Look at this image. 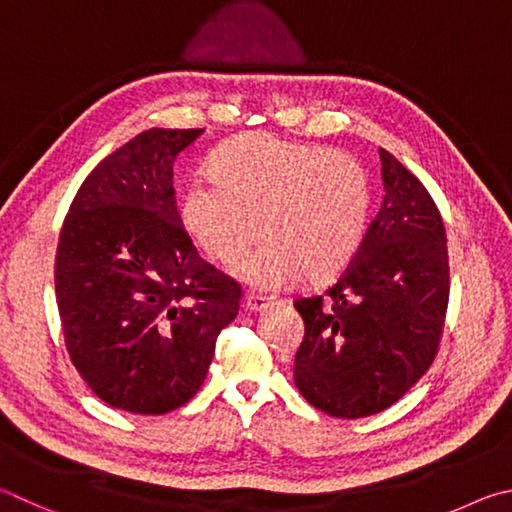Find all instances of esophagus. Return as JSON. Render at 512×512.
Returning a JSON list of instances; mask_svg holds the SVG:
<instances>
[{
    "instance_id": "obj_1",
    "label": "esophagus",
    "mask_w": 512,
    "mask_h": 512,
    "mask_svg": "<svg viewBox=\"0 0 512 512\" xmlns=\"http://www.w3.org/2000/svg\"><path fill=\"white\" fill-rule=\"evenodd\" d=\"M267 306H270V299L256 297V294H249V297H245V303H242V308L247 312H261Z\"/></svg>"
}]
</instances>
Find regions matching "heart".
<instances>
[{
    "label": "heart",
    "mask_w": 512,
    "mask_h": 512,
    "mask_svg": "<svg viewBox=\"0 0 512 512\" xmlns=\"http://www.w3.org/2000/svg\"><path fill=\"white\" fill-rule=\"evenodd\" d=\"M211 179H193L179 202L188 238L211 263L236 265L256 238L265 245L240 265L251 288L279 290L303 276L324 285L362 247L371 182L355 157L249 132L224 141Z\"/></svg>",
    "instance_id": "heart-1"
}]
</instances>
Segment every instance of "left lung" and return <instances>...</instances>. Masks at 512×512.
Masks as SVG:
<instances>
[{"mask_svg": "<svg viewBox=\"0 0 512 512\" xmlns=\"http://www.w3.org/2000/svg\"><path fill=\"white\" fill-rule=\"evenodd\" d=\"M380 161L382 206L360 251L321 297L294 303L306 324L294 384L335 418L378 414L423 378L450 297L441 213L391 152Z\"/></svg>", "mask_w": 512, "mask_h": 512, "instance_id": "1", "label": "left lung"}]
</instances>
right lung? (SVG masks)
<instances>
[{
  "instance_id": "obj_1",
  "label": "right lung",
  "mask_w": 512,
  "mask_h": 512,
  "mask_svg": "<svg viewBox=\"0 0 512 512\" xmlns=\"http://www.w3.org/2000/svg\"><path fill=\"white\" fill-rule=\"evenodd\" d=\"M204 130L152 128L107 155L62 224L56 301L71 362L130 414L186 405L204 384L240 285L204 263L177 213L173 164Z\"/></svg>"
}]
</instances>
